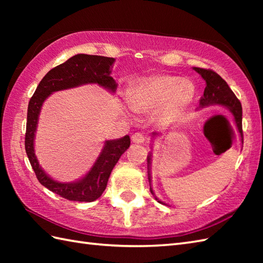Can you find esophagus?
Returning a JSON list of instances; mask_svg holds the SVG:
<instances>
[{"mask_svg": "<svg viewBox=\"0 0 263 263\" xmlns=\"http://www.w3.org/2000/svg\"><path fill=\"white\" fill-rule=\"evenodd\" d=\"M146 140H147V137L141 132H136L135 135L132 136V141L136 143H143L146 142Z\"/></svg>", "mask_w": 263, "mask_h": 263, "instance_id": "esophagus-1", "label": "esophagus"}]
</instances>
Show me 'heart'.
Here are the masks:
<instances>
[{
	"mask_svg": "<svg viewBox=\"0 0 263 263\" xmlns=\"http://www.w3.org/2000/svg\"><path fill=\"white\" fill-rule=\"evenodd\" d=\"M194 96V88L181 77L153 76L132 86L128 92L131 107L142 113L158 111L161 121H174L180 116Z\"/></svg>",
	"mask_w": 263,
	"mask_h": 263,
	"instance_id": "1",
	"label": "heart"
}]
</instances>
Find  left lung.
Returning a JSON list of instances; mask_svg holds the SVG:
<instances>
[{
  "mask_svg": "<svg viewBox=\"0 0 263 263\" xmlns=\"http://www.w3.org/2000/svg\"><path fill=\"white\" fill-rule=\"evenodd\" d=\"M194 70L198 72L201 77L203 78L206 86L204 88L203 96L200 98V106L204 107V106L209 105H222L227 107L232 111L235 120V124L237 130L241 135L242 141H243V128H242V105L238 98L235 96V93L232 91L230 86L227 82L222 79V78L216 73L215 71L210 69H202V68H194ZM150 159H152V155L147 157L148 161V180L150 182ZM150 192H153V189L150 186ZM159 203H163L160 200L156 198Z\"/></svg>",
  "mask_w": 263,
  "mask_h": 263,
  "instance_id": "8db88e82",
  "label": "left lung"
}]
</instances>
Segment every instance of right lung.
Wrapping results in <instances>:
<instances>
[{
	"instance_id": "add662e5",
	"label": "right lung",
	"mask_w": 263,
	"mask_h": 263,
	"mask_svg": "<svg viewBox=\"0 0 263 263\" xmlns=\"http://www.w3.org/2000/svg\"><path fill=\"white\" fill-rule=\"evenodd\" d=\"M113 58L99 55L78 54L66 62L55 66L47 72L37 86L36 91L28 104L27 125L25 137V148L39 183L49 191L66 200L91 202L97 200L105 191L111 171L121 156L130 147V137L125 136L117 140L106 141L103 152L88 174L74 183H60L45 174L33 152V139L37 127L38 115L44 100L52 92L73 88L85 83H98L99 86L115 91L117 87L115 80L110 77V66L114 63Z\"/></svg>"
}]
</instances>
